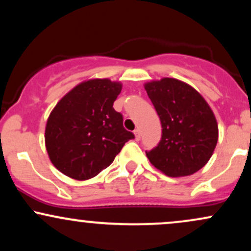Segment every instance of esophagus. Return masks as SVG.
Returning a JSON list of instances; mask_svg holds the SVG:
<instances>
[{
  "label": "esophagus",
  "instance_id": "1",
  "mask_svg": "<svg viewBox=\"0 0 251 251\" xmlns=\"http://www.w3.org/2000/svg\"><path fill=\"white\" fill-rule=\"evenodd\" d=\"M133 132H134V135H135V139L139 140L140 139V129L137 128V129H134Z\"/></svg>",
  "mask_w": 251,
  "mask_h": 251
}]
</instances>
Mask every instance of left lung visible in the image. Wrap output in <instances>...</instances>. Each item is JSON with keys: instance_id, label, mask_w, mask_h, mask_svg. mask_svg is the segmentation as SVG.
Returning <instances> with one entry per match:
<instances>
[{"instance_id": "8db88e82", "label": "left lung", "mask_w": 251, "mask_h": 251, "mask_svg": "<svg viewBox=\"0 0 251 251\" xmlns=\"http://www.w3.org/2000/svg\"><path fill=\"white\" fill-rule=\"evenodd\" d=\"M162 123V139L146 151L154 168L169 177H184L201 170L211 158L218 126L208 102L194 87L172 77L145 83Z\"/></svg>"}]
</instances>
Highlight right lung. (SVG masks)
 I'll use <instances>...</instances> for the list:
<instances>
[{
	"mask_svg": "<svg viewBox=\"0 0 251 251\" xmlns=\"http://www.w3.org/2000/svg\"><path fill=\"white\" fill-rule=\"evenodd\" d=\"M122 83L108 79L83 81L56 103L47 120L46 149L53 165L76 180L96 177L112 164L134 134L113 108Z\"/></svg>",
	"mask_w": 251,
	"mask_h": 251,
	"instance_id": "right-lung-1",
	"label": "right lung"
}]
</instances>
